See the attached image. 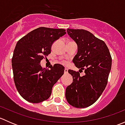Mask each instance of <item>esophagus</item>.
Returning <instances> with one entry per match:
<instances>
[{"label": "esophagus", "mask_w": 125, "mask_h": 125, "mask_svg": "<svg viewBox=\"0 0 125 125\" xmlns=\"http://www.w3.org/2000/svg\"><path fill=\"white\" fill-rule=\"evenodd\" d=\"M68 73V68H65V70H64V73H65V74H67Z\"/></svg>", "instance_id": "esophagus-1"}]
</instances>
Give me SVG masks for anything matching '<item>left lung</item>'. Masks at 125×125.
Here are the masks:
<instances>
[{"mask_svg":"<svg viewBox=\"0 0 125 125\" xmlns=\"http://www.w3.org/2000/svg\"><path fill=\"white\" fill-rule=\"evenodd\" d=\"M67 33L77 45V53L73 62L85 75L71 70L73 83L67 86L65 97L73 106L83 108L95 103L108 83L112 59L106 45L85 30L67 29Z\"/></svg>","mask_w":125,"mask_h":125,"instance_id":"left-lung-1","label":"left lung"}]
</instances>
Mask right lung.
I'll list each match as a JSON object with an SVG mask.
<instances>
[{"mask_svg": "<svg viewBox=\"0 0 125 125\" xmlns=\"http://www.w3.org/2000/svg\"><path fill=\"white\" fill-rule=\"evenodd\" d=\"M64 29L40 27L28 33L16 43L12 58L14 81L20 95L26 101L37 103L49 99L54 85L62 76L60 64L43 69L40 61L51 53V46L65 35Z\"/></svg>", "mask_w": 125, "mask_h": 125, "instance_id": "obj_1", "label": "right lung"}]
</instances>
